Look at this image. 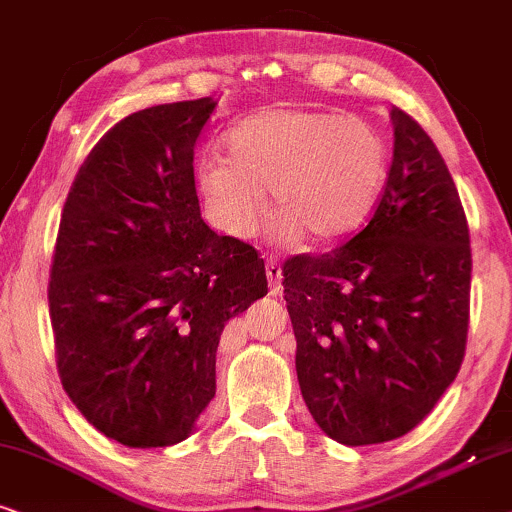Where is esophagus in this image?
Wrapping results in <instances>:
<instances>
[{
    "instance_id": "obj_1",
    "label": "esophagus",
    "mask_w": 512,
    "mask_h": 512,
    "mask_svg": "<svg viewBox=\"0 0 512 512\" xmlns=\"http://www.w3.org/2000/svg\"><path fill=\"white\" fill-rule=\"evenodd\" d=\"M267 276L271 283V293H278V288H281V264H278L276 257H267Z\"/></svg>"
}]
</instances>
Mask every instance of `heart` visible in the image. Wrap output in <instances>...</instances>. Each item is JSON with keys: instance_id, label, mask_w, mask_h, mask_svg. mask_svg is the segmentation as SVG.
Here are the masks:
<instances>
[{"instance_id": "obj_1", "label": "heart", "mask_w": 512, "mask_h": 512, "mask_svg": "<svg viewBox=\"0 0 512 512\" xmlns=\"http://www.w3.org/2000/svg\"><path fill=\"white\" fill-rule=\"evenodd\" d=\"M196 163L208 217L224 234L252 229L271 191L278 231L302 243L340 241L366 224L390 172L385 139L366 122L304 108H262Z\"/></svg>"}]
</instances>
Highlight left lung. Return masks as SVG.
<instances>
[{
  "instance_id": "8db88e82",
  "label": "left lung",
  "mask_w": 512,
  "mask_h": 512,
  "mask_svg": "<svg viewBox=\"0 0 512 512\" xmlns=\"http://www.w3.org/2000/svg\"><path fill=\"white\" fill-rule=\"evenodd\" d=\"M394 153L373 217L347 243L283 264L300 390L335 442L411 432L454 383L472 252L456 184L425 129L392 106Z\"/></svg>"
}]
</instances>
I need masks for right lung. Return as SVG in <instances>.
I'll list each match as a JSON object with an SVG mask.
<instances>
[{"label":"right lung","instance_id":"add662e5","mask_svg":"<svg viewBox=\"0 0 512 512\" xmlns=\"http://www.w3.org/2000/svg\"><path fill=\"white\" fill-rule=\"evenodd\" d=\"M217 103L120 120L70 186L49 314L63 390L96 430L151 449L193 432L226 321L267 295L260 252L200 219L193 148Z\"/></svg>","mask_w":512,"mask_h":512}]
</instances>
